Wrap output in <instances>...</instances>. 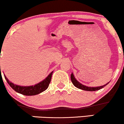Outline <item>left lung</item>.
I'll use <instances>...</instances> for the list:
<instances>
[{
  "instance_id": "left-lung-1",
  "label": "left lung",
  "mask_w": 124,
  "mask_h": 124,
  "mask_svg": "<svg viewBox=\"0 0 124 124\" xmlns=\"http://www.w3.org/2000/svg\"><path fill=\"white\" fill-rule=\"evenodd\" d=\"M70 78H71V81H72V83H73L74 86H75V87H76L77 88H78V89H82V90H83L91 91V92H92V91H96V90H100L101 89L103 88L104 87L106 86V85H107L109 83V82H108V83L107 84L104 85V86H100V87H90L84 86V85H82V84H81L80 83H79V82H78V80H76V79H75V78L74 77V75H73V73L71 74Z\"/></svg>"
}]
</instances>
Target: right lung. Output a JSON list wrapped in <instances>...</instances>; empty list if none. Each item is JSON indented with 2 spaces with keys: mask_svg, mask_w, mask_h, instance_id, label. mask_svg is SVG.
Segmentation results:
<instances>
[{
  "mask_svg": "<svg viewBox=\"0 0 124 124\" xmlns=\"http://www.w3.org/2000/svg\"><path fill=\"white\" fill-rule=\"evenodd\" d=\"M53 72H52L46 78V79H44V80L41 82L40 83L37 84L34 86H21L16 85L12 82H9L6 77L5 76V79L6 80L10 86L13 89L15 90L16 92L18 93H20L21 94L25 95V96H34V95L42 93V92L45 91L49 86V83L51 82V78H52V75Z\"/></svg>",
  "mask_w": 124,
  "mask_h": 124,
  "instance_id": "right-lung-1",
  "label": "right lung"
}]
</instances>
